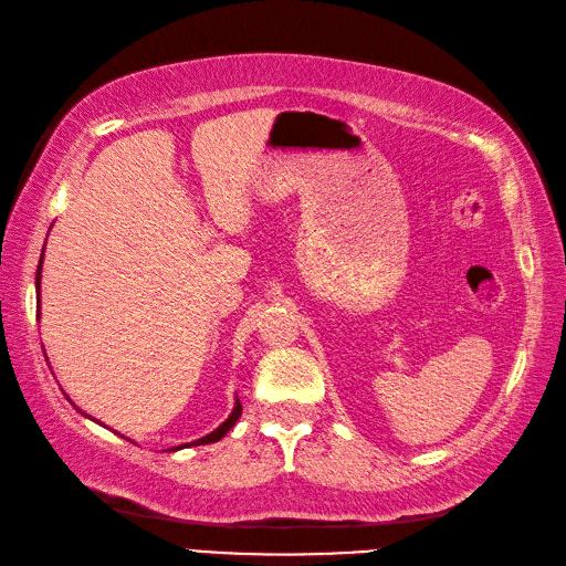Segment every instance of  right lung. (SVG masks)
<instances>
[{
    "label": "right lung",
    "mask_w": 566,
    "mask_h": 566,
    "mask_svg": "<svg viewBox=\"0 0 566 566\" xmlns=\"http://www.w3.org/2000/svg\"><path fill=\"white\" fill-rule=\"evenodd\" d=\"M44 252V250H42ZM40 276H42V260H40V264H38V293H40ZM241 413H243V408H241V401H235V408H233V413L229 416V420L224 422V424H221V427H217V430L212 432V434H208V437H202V439H198V441H193L196 443V447H200V443H214V441H219L221 437H224L229 430H231V427L235 424V420L238 418H241ZM193 443H191V447H193Z\"/></svg>",
    "instance_id": "add662e5"
}]
</instances>
